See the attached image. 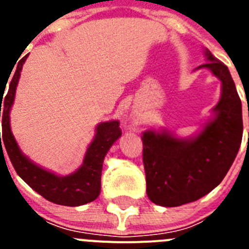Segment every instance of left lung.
<instances>
[{
	"mask_svg": "<svg viewBox=\"0 0 249 249\" xmlns=\"http://www.w3.org/2000/svg\"><path fill=\"white\" fill-rule=\"evenodd\" d=\"M206 68L221 81V98L212 117L192 137L168 129H147L142 135L147 196L162 207H178L214 190L230 171L243 135L242 102L227 66L204 50Z\"/></svg>",
	"mask_w": 249,
	"mask_h": 249,
	"instance_id": "left-lung-1",
	"label": "left lung"
}]
</instances>
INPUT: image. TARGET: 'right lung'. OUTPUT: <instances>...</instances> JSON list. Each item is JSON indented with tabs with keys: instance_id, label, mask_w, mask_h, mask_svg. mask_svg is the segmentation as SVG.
Segmentation results:
<instances>
[{
	"instance_id": "obj_1",
	"label": "right lung",
	"mask_w": 249,
	"mask_h": 249,
	"mask_svg": "<svg viewBox=\"0 0 249 249\" xmlns=\"http://www.w3.org/2000/svg\"><path fill=\"white\" fill-rule=\"evenodd\" d=\"M27 57L28 54H26L17 65L16 71L12 74V80L8 85L7 94L3 97V89L0 92V107H2L0 108V117L2 116V137L0 133L1 152L3 153L2 147L4 146L17 175L32 190L36 191L47 201L70 207L89 203L100 196L103 160L112 144L122 135L120 129V122L112 120L98 123L96 127V135L86 151L83 163L71 175H56L54 172L47 171L43 167H39L38 164L32 162L19 148L16 138L12 135L10 124V112L13 101H15V96H16V89L19 77H21L22 66ZM4 89H6V86H4ZM2 98H4L3 100H1Z\"/></svg>"
}]
</instances>
